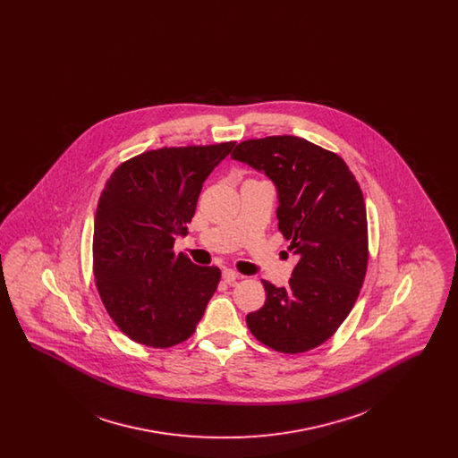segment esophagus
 <instances>
[{"instance_id":"1","label":"esophagus","mask_w":458,"mask_h":458,"mask_svg":"<svg viewBox=\"0 0 458 458\" xmlns=\"http://www.w3.org/2000/svg\"><path fill=\"white\" fill-rule=\"evenodd\" d=\"M237 278H239V273H237V271H233V269H230V267L223 269V282H225V284H233Z\"/></svg>"}]
</instances>
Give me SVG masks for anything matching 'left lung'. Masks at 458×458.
<instances>
[{
    "label": "left lung",
    "instance_id": "left-lung-1",
    "mask_svg": "<svg viewBox=\"0 0 458 458\" xmlns=\"http://www.w3.org/2000/svg\"><path fill=\"white\" fill-rule=\"evenodd\" d=\"M278 192V228L297 258L286 286L262 280L266 302L247 314L250 333L271 349H316L355 304L368 269L362 191L338 154L293 135L243 140L232 154Z\"/></svg>",
    "mask_w": 458,
    "mask_h": 458
}]
</instances>
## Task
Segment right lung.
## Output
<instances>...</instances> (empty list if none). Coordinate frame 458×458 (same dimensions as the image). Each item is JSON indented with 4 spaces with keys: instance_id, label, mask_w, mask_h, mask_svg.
<instances>
[{
    "instance_id": "1",
    "label": "right lung",
    "mask_w": 458,
    "mask_h": 458,
    "mask_svg": "<svg viewBox=\"0 0 458 458\" xmlns=\"http://www.w3.org/2000/svg\"><path fill=\"white\" fill-rule=\"evenodd\" d=\"M233 146L148 151L109 176L94 216V276L111 319L133 342L154 349L185 342L216 292L219 267L174 256V243Z\"/></svg>"
}]
</instances>
